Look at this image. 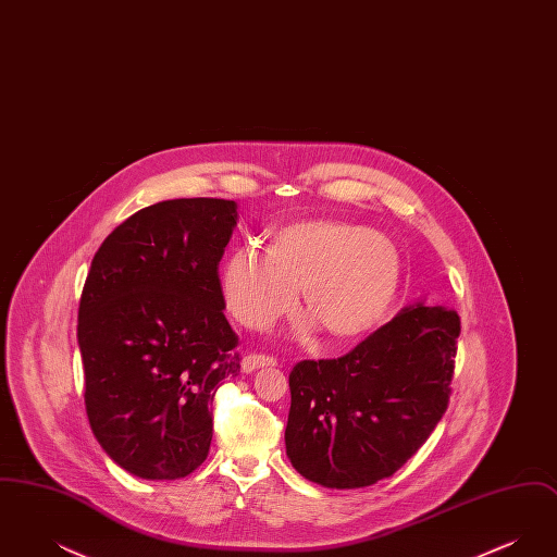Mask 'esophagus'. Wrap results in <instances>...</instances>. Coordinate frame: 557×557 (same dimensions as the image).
<instances>
[{"label":"esophagus","mask_w":557,"mask_h":557,"mask_svg":"<svg viewBox=\"0 0 557 557\" xmlns=\"http://www.w3.org/2000/svg\"><path fill=\"white\" fill-rule=\"evenodd\" d=\"M277 361L269 355H246L242 359V371L244 373H252V371L261 370V368H273Z\"/></svg>","instance_id":"esophagus-1"}]
</instances>
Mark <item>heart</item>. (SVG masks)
Instances as JSON below:
<instances>
[{
	"instance_id": "1",
	"label": "heart",
	"mask_w": 557,
	"mask_h": 557,
	"mask_svg": "<svg viewBox=\"0 0 557 557\" xmlns=\"http://www.w3.org/2000/svg\"><path fill=\"white\" fill-rule=\"evenodd\" d=\"M398 284L391 239L332 219L284 225L269 236L267 255L238 248L219 273L223 305L246 327L263 330L290 313L300 288L305 309L336 341L368 334L391 309Z\"/></svg>"
}]
</instances>
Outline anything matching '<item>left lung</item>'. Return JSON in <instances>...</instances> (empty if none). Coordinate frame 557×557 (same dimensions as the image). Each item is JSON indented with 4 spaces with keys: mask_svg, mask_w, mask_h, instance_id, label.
<instances>
[{
    "mask_svg": "<svg viewBox=\"0 0 557 557\" xmlns=\"http://www.w3.org/2000/svg\"><path fill=\"white\" fill-rule=\"evenodd\" d=\"M459 315L416 302L345 357L290 373L286 455L325 488H361L420 449L447 411Z\"/></svg>",
    "mask_w": 557,
    "mask_h": 557,
    "instance_id": "8db88e82",
    "label": "left lung"
}]
</instances>
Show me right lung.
Segmentation results:
<instances>
[{"label":"right lung","instance_id":"1","mask_svg":"<svg viewBox=\"0 0 557 557\" xmlns=\"http://www.w3.org/2000/svg\"><path fill=\"white\" fill-rule=\"evenodd\" d=\"M238 205L146 207L98 248L79 302L85 409L108 457L144 480H177L209 455L211 403L238 375L219 261Z\"/></svg>","mask_w":557,"mask_h":557}]
</instances>
